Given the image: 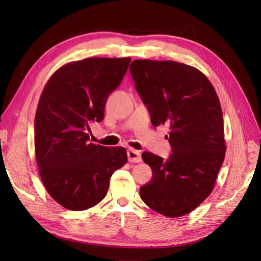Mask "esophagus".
Wrapping results in <instances>:
<instances>
[{
  "label": "esophagus",
  "instance_id": "34e87169",
  "mask_svg": "<svg viewBox=\"0 0 261 261\" xmlns=\"http://www.w3.org/2000/svg\"><path fill=\"white\" fill-rule=\"evenodd\" d=\"M127 156H128V161L134 162V163H138L141 161V155L137 151V150L129 149L127 150Z\"/></svg>",
  "mask_w": 261,
  "mask_h": 261
}]
</instances>
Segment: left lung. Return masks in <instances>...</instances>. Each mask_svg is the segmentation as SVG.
Listing matches in <instances>:
<instances>
[{"mask_svg":"<svg viewBox=\"0 0 261 261\" xmlns=\"http://www.w3.org/2000/svg\"><path fill=\"white\" fill-rule=\"evenodd\" d=\"M129 72L156 127L170 128L168 160L145 151L152 179L140 187L149 208L169 218L192 212L213 191L225 155L223 114L199 69L174 61L135 60Z\"/></svg>","mask_w":261,"mask_h":261,"instance_id":"obj_1","label":"left lung"}]
</instances>
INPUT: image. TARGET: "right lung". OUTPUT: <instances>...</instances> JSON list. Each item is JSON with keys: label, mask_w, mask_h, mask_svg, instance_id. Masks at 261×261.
I'll return each mask as SVG.
<instances>
[{"label": "right lung", "mask_w": 261, "mask_h": 261, "mask_svg": "<svg viewBox=\"0 0 261 261\" xmlns=\"http://www.w3.org/2000/svg\"><path fill=\"white\" fill-rule=\"evenodd\" d=\"M130 58H88L66 63L45 84L35 116V151L42 183L72 211L105 198L110 178L127 162L123 147L89 141V123L101 122L109 94L120 85Z\"/></svg>", "instance_id": "1"}]
</instances>
